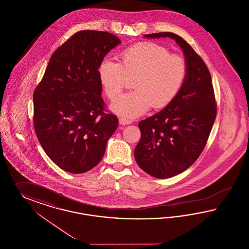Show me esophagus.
Masks as SVG:
<instances>
[{
    "instance_id": "esophagus-1",
    "label": "esophagus",
    "mask_w": 249,
    "mask_h": 249,
    "mask_svg": "<svg viewBox=\"0 0 249 249\" xmlns=\"http://www.w3.org/2000/svg\"><path fill=\"white\" fill-rule=\"evenodd\" d=\"M120 125H129L131 124V120H127V119H124V118H120Z\"/></svg>"
}]
</instances>
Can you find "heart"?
I'll return each mask as SVG.
<instances>
[{
	"instance_id": "obj_1",
	"label": "heart",
	"mask_w": 249,
	"mask_h": 249,
	"mask_svg": "<svg viewBox=\"0 0 249 249\" xmlns=\"http://www.w3.org/2000/svg\"><path fill=\"white\" fill-rule=\"evenodd\" d=\"M107 96L117 99L133 80L134 90L114 102L111 109L125 119L137 118L152 107H166L179 94L188 74L185 58L155 42L133 45L120 53V62L106 58L98 70Z\"/></svg>"
}]
</instances>
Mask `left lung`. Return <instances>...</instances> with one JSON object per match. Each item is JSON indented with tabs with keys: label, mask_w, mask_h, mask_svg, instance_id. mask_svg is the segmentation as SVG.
<instances>
[{
	"label": "left lung",
	"mask_w": 249,
	"mask_h": 249,
	"mask_svg": "<svg viewBox=\"0 0 249 249\" xmlns=\"http://www.w3.org/2000/svg\"><path fill=\"white\" fill-rule=\"evenodd\" d=\"M145 38L169 37L183 52L188 74L179 94L158 114L141 120V139L134 149L140 168L168 179L191 167L206 146L217 115L211 76L205 62L179 35L160 32Z\"/></svg>",
	"instance_id": "1"
}]
</instances>
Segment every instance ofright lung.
<instances>
[{"label": "right lung", "mask_w": 249, "mask_h": 249, "mask_svg": "<svg viewBox=\"0 0 249 249\" xmlns=\"http://www.w3.org/2000/svg\"><path fill=\"white\" fill-rule=\"evenodd\" d=\"M120 42L107 31L75 33L52 54L34 89L37 138L50 160L70 173L94 168L118 128V118L105 112L98 70Z\"/></svg>", "instance_id": "add662e5"}]
</instances>
